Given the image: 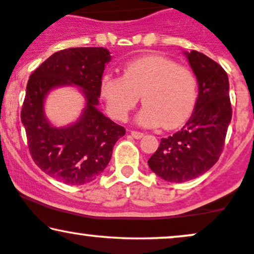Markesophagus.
Instances as JSON below:
<instances>
[{"mask_svg":"<svg viewBox=\"0 0 254 254\" xmlns=\"http://www.w3.org/2000/svg\"><path fill=\"white\" fill-rule=\"evenodd\" d=\"M130 134H132V136L134 137V139H141V137L143 136V133L136 132V130H132Z\"/></svg>","mask_w":254,"mask_h":254,"instance_id":"esophagus-1","label":"esophagus"}]
</instances>
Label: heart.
Masks as SVG:
<instances>
[{"label":"heart","mask_w":254,"mask_h":254,"mask_svg":"<svg viewBox=\"0 0 254 254\" xmlns=\"http://www.w3.org/2000/svg\"><path fill=\"white\" fill-rule=\"evenodd\" d=\"M100 94L115 120H125L141 96L137 114L143 127L175 128L183 125L196 101V79L190 68L160 55H148L125 65L124 76L103 75Z\"/></svg>","instance_id":"1"}]
</instances>
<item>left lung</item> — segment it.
<instances>
[{"mask_svg":"<svg viewBox=\"0 0 254 254\" xmlns=\"http://www.w3.org/2000/svg\"><path fill=\"white\" fill-rule=\"evenodd\" d=\"M198 80L194 111L179 132L162 137L149 168L170 183H185L206 173L220 158L232 119L227 73L202 53H185Z\"/></svg>","mask_w":254,"mask_h":254,"instance_id":"obj_1","label":"left lung"}]
</instances>
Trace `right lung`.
<instances>
[{
  "mask_svg": "<svg viewBox=\"0 0 254 254\" xmlns=\"http://www.w3.org/2000/svg\"><path fill=\"white\" fill-rule=\"evenodd\" d=\"M108 49L80 47L56 52L30 75L21 121L33 160L49 177L67 185L95 180L107 167L113 147L126 129L96 108ZM75 84L83 89L86 107L79 120L67 127H52L43 103L55 86Z\"/></svg>",
  "mask_w": 254,
  "mask_h": 254,
  "instance_id": "obj_1",
  "label": "right lung"
}]
</instances>
